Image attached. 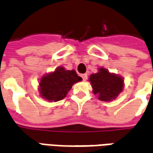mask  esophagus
<instances>
[{"label": "esophagus", "instance_id": "1", "mask_svg": "<svg viewBox=\"0 0 153 153\" xmlns=\"http://www.w3.org/2000/svg\"><path fill=\"white\" fill-rule=\"evenodd\" d=\"M81 77L83 78V81H86L87 79H88V75H87V74H83L81 75Z\"/></svg>", "mask_w": 153, "mask_h": 153}]
</instances>
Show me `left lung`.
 <instances>
[{
    "instance_id": "8db88e82",
    "label": "left lung",
    "mask_w": 153,
    "mask_h": 153,
    "mask_svg": "<svg viewBox=\"0 0 153 153\" xmlns=\"http://www.w3.org/2000/svg\"><path fill=\"white\" fill-rule=\"evenodd\" d=\"M89 82L93 88V93L103 102H111L115 99L124 88V79L101 67L98 72L92 74Z\"/></svg>"
}]
</instances>
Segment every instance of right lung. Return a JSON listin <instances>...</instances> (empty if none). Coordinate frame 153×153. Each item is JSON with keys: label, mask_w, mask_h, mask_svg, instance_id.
Wrapping results in <instances>:
<instances>
[{"label": "right lung", "mask_w": 153, "mask_h": 153, "mask_svg": "<svg viewBox=\"0 0 153 153\" xmlns=\"http://www.w3.org/2000/svg\"><path fill=\"white\" fill-rule=\"evenodd\" d=\"M81 80L82 78L78 76L75 70L59 66L41 78L38 91L42 98L50 102H58L64 99L74 84Z\"/></svg>", "instance_id": "obj_1"}]
</instances>
